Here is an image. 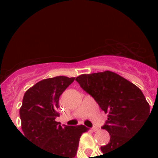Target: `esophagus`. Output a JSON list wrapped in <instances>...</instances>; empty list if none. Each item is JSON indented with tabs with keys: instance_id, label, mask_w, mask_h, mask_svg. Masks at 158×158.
<instances>
[{
	"instance_id": "obj_1",
	"label": "esophagus",
	"mask_w": 158,
	"mask_h": 158,
	"mask_svg": "<svg viewBox=\"0 0 158 158\" xmlns=\"http://www.w3.org/2000/svg\"><path fill=\"white\" fill-rule=\"evenodd\" d=\"M91 130H92V131H94V132H95V131H97V130H98V128L96 127V126H94V127L92 128Z\"/></svg>"
}]
</instances>
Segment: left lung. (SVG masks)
Segmentation results:
<instances>
[{"label":"left lung","instance_id":"obj_1","mask_svg":"<svg viewBox=\"0 0 158 158\" xmlns=\"http://www.w3.org/2000/svg\"><path fill=\"white\" fill-rule=\"evenodd\" d=\"M75 80L108 114L107 120L102 128L109 133L110 138L107 144L101 147L103 154L125 144L151 114L149 104L142 91L114 72L81 74Z\"/></svg>","mask_w":158,"mask_h":158}]
</instances>
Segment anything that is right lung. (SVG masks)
I'll use <instances>...</instances> for the list:
<instances>
[{
    "label": "right lung",
    "mask_w": 158,
    "mask_h": 158,
    "mask_svg": "<svg viewBox=\"0 0 158 158\" xmlns=\"http://www.w3.org/2000/svg\"><path fill=\"white\" fill-rule=\"evenodd\" d=\"M74 79L56 76L41 80L25 92L19 109L21 135L53 158H74L80 136L89 130L83 125L61 126L56 121L60 96Z\"/></svg>",
    "instance_id": "add662e5"
}]
</instances>
